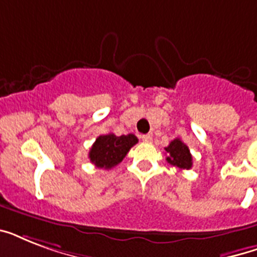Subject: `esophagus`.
<instances>
[{"label":"esophagus","instance_id":"34e87169","mask_svg":"<svg viewBox=\"0 0 257 257\" xmlns=\"http://www.w3.org/2000/svg\"><path fill=\"white\" fill-rule=\"evenodd\" d=\"M143 141L144 143H151L152 141V135H144V136H141Z\"/></svg>","mask_w":257,"mask_h":257}]
</instances>
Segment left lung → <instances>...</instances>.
Listing matches in <instances>:
<instances>
[{
  "instance_id": "8db88e82",
  "label": "left lung",
  "mask_w": 257,
  "mask_h": 257,
  "mask_svg": "<svg viewBox=\"0 0 257 257\" xmlns=\"http://www.w3.org/2000/svg\"><path fill=\"white\" fill-rule=\"evenodd\" d=\"M165 151L168 153L167 161L171 165L180 169L192 168V155L189 152V148L180 139H175L173 141H171Z\"/></svg>"
}]
</instances>
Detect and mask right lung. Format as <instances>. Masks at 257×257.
<instances>
[{"instance_id": "1", "label": "right lung", "mask_w": 257, "mask_h": 257, "mask_svg": "<svg viewBox=\"0 0 257 257\" xmlns=\"http://www.w3.org/2000/svg\"><path fill=\"white\" fill-rule=\"evenodd\" d=\"M139 140L132 133L116 136L113 133L98 136L89 151V159L97 168L110 169L124 160L129 149Z\"/></svg>"}]
</instances>
